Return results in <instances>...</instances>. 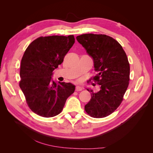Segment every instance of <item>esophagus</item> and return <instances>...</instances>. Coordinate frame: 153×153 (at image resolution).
Wrapping results in <instances>:
<instances>
[{
    "label": "esophagus",
    "instance_id": "obj_1",
    "mask_svg": "<svg viewBox=\"0 0 153 153\" xmlns=\"http://www.w3.org/2000/svg\"><path fill=\"white\" fill-rule=\"evenodd\" d=\"M82 89H83V88L80 86H76V91H82Z\"/></svg>",
    "mask_w": 153,
    "mask_h": 153
}]
</instances>
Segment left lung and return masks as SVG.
Segmentation results:
<instances>
[{"label":"left lung","mask_w":153,"mask_h":153,"mask_svg":"<svg viewBox=\"0 0 153 153\" xmlns=\"http://www.w3.org/2000/svg\"><path fill=\"white\" fill-rule=\"evenodd\" d=\"M76 39L93 58L98 72L93 79L100 85L97 93L87 89L91 98L85 110L93 118H105L120 106L128 89L130 71L128 57L118 42L108 35L87 33Z\"/></svg>","instance_id":"8db88e82"}]
</instances>
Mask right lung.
<instances>
[{
	"label": "right lung",
	"instance_id": "add662e5",
	"mask_svg": "<svg viewBox=\"0 0 153 153\" xmlns=\"http://www.w3.org/2000/svg\"><path fill=\"white\" fill-rule=\"evenodd\" d=\"M74 43V35L40 37L25 50L21 61L19 87L28 106L36 114L45 118L59 114L74 93L72 83H57L52 76Z\"/></svg>",
	"mask_w": 153,
	"mask_h": 153
}]
</instances>
